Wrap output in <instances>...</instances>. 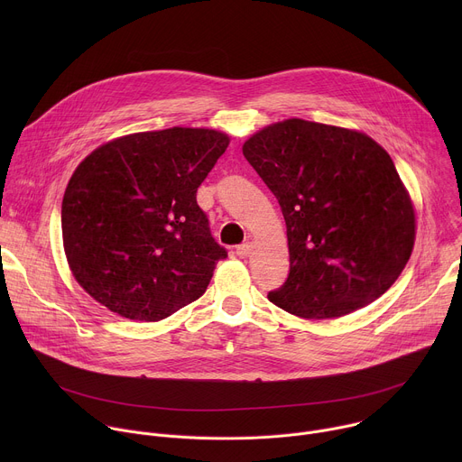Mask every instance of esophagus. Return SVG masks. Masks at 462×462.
<instances>
[{
    "label": "esophagus",
    "instance_id": "1",
    "mask_svg": "<svg viewBox=\"0 0 462 462\" xmlns=\"http://www.w3.org/2000/svg\"><path fill=\"white\" fill-rule=\"evenodd\" d=\"M236 252H237L239 257H246V255L252 252V245H250V243H243V245H239V246L236 248Z\"/></svg>",
    "mask_w": 462,
    "mask_h": 462
}]
</instances>
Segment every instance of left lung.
<instances>
[{
  "instance_id": "left-lung-1",
  "label": "left lung",
  "mask_w": 462,
  "mask_h": 462,
  "mask_svg": "<svg viewBox=\"0 0 462 462\" xmlns=\"http://www.w3.org/2000/svg\"><path fill=\"white\" fill-rule=\"evenodd\" d=\"M243 155L276 195L291 271L269 292L283 310L327 319L380 298L404 271L415 212L387 152L358 131L283 120L257 131Z\"/></svg>"
}]
</instances>
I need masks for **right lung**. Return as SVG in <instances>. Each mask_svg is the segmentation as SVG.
Returning a JSON list of instances; mask_svg holds the SVG:
<instances>
[{
	"mask_svg": "<svg viewBox=\"0 0 462 462\" xmlns=\"http://www.w3.org/2000/svg\"><path fill=\"white\" fill-rule=\"evenodd\" d=\"M230 139L170 127L111 141L75 170L61 201L73 276L109 310L159 321L201 298L226 250L212 237L197 188Z\"/></svg>",
	"mask_w": 462,
	"mask_h": 462,
	"instance_id": "right-lung-1",
	"label": "right lung"
}]
</instances>
